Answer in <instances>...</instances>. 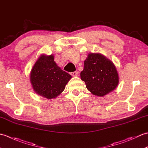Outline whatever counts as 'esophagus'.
I'll return each mask as SVG.
<instances>
[{
  "instance_id": "34e87169",
  "label": "esophagus",
  "mask_w": 148,
  "mask_h": 148,
  "mask_svg": "<svg viewBox=\"0 0 148 148\" xmlns=\"http://www.w3.org/2000/svg\"><path fill=\"white\" fill-rule=\"evenodd\" d=\"M71 74L72 75V76H77L78 75V72L77 71H74V72H72L71 73Z\"/></svg>"
}]
</instances>
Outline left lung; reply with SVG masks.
Here are the masks:
<instances>
[{"mask_svg": "<svg viewBox=\"0 0 148 148\" xmlns=\"http://www.w3.org/2000/svg\"><path fill=\"white\" fill-rule=\"evenodd\" d=\"M81 79L92 94L103 97L114 90L119 83L114 64L100 53H90L84 60Z\"/></svg>", "mask_w": 148, "mask_h": 148, "instance_id": "1", "label": "left lung"}]
</instances>
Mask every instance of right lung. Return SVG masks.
Masks as SVG:
<instances>
[{
	"mask_svg": "<svg viewBox=\"0 0 148 148\" xmlns=\"http://www.w3.org/2000/svg\"><path fill=\"white\" fill-rule=\"evenodd\" d=\"M30 77L36 93L48 99L59 95L72 77L56 65L51 55L40 56L32 69Z\"/></svg>",
	"mask_w": 148,
	"mask_h": 148,
	"instance_id": "1",
	"label": "right lung"
}]
</instances>
